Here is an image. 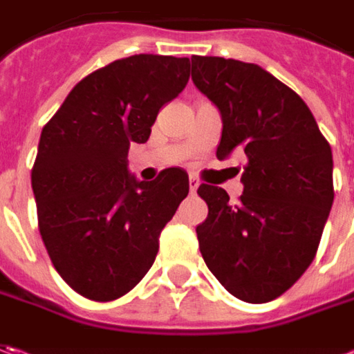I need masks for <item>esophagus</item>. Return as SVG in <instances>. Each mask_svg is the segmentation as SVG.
<instances>
[{
  "mask_svg": "<svg viewBox=\"0 0 354 354\" xmlns=\"http://www.w3.org/2000/svg\"><path fill=\"white\" fill-rule=\"evenodd\" d=\"M189 189H191V193H195V191L198 189V179L195 177V175H191V177H189Z\"/></svg>",
  "mask_w": 354,
  "mask_h": 354,
  "instance_id": "esophagus-1",
  "label": "esophagus"
}]
</instances>
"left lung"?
Masks as SVG:
<instances>
[{"instance_id": "8db88e82", "label": "left lung", "mask_w": 354, "mask_h": 354, "mask_svg": "<svg viewBox=\"0 0 354 354\" xmlns=\"http://www.w3.org/2000/svg\"><path fill=\"white\" fill-rule=\"evenodd\" d=\"M191 78L223 118L216 157L248 161L244 193L203 183L209 216L197 226L205 264L226 292L266 304L288 292L315 258L333 205V156L307 104L258 64L191 57Z\"/></svg>"}]
</instances>
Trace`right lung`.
Returning <instances> with one entry per match:
<instances>
[{"mask_svg":"<svg viewBox=\"0 0 354 354\" xmlns=\"http://www.w3.org/2000/svg\"><path fill=\"white\" fill-rule=\"evenodd\" d=\"M189 59L133 55L82 78L41 131L31 171L39 232L76 293L112 301L149 272L159 234L189 193L181 167L138 181L131 143L189 80Z\"/></svg>","mask_w":354,"mask_h":354,"instance_id":"1","label":"right lung"}]
</instances>
